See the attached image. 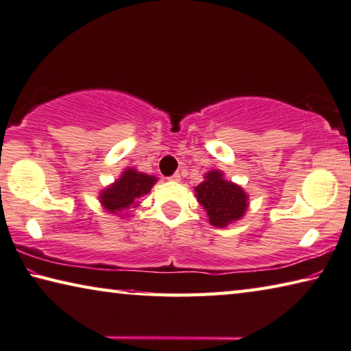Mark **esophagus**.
<instances>
[{"label": "esophagus", "instance_id": "34e87169", "mask_svg": "<svg viewBox=\"0 0 351 351\" xmlns=\"http://www.w3.org/2000/svg\"><path fill=\"white\" fill-rule=\"evenodd\" d=\"M169 180H171V182H180V174H177V172H176L174 176L169 177Z\"/></svg>", "mask_w": 351, "mask_h": 351}]
</instances>
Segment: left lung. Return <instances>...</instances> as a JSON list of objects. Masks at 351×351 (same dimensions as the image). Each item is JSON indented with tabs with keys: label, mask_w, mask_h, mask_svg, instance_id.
<instances>
[{
	"label": "left lung",
	"mask_w": 351,
	"mask_h": 351,
	"mask_svg": "<svg viewBox=\"0 0 351 351\" xmlns=\"http://www.w3.org/2000/svg\"><path fill=\"white\" fill-rule=\"evenodd\" d=\"M199 204L206 210L211 226L226 227L245 213L247 196L244 189L222 179V172L211 171L205 182L196 186Z\"/></svg>",
	"instance_id": "obj_1"
}]
</instances>
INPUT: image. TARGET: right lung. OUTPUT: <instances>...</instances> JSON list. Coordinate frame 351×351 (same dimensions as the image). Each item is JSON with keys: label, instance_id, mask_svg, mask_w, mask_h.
<instances>
[{"label": "right lung", "instance_id": "right-lung-1", "mask_svg": "<svg viewBox=\"0 0 351 351\" xmlns=\"http://www.w3.org/2000/svg\"><path fill=\"white\" fill-rule=\"evenodd\" d=\"M155 177L136 172L135 169H128L123 172L121 179H118L112 186L104 189L101 194V202L110 213L129 208L135 202V199L145 196L155 183Z\"/></svg>", "mask_w": 351, "mask_h": 351}]
</instances>
